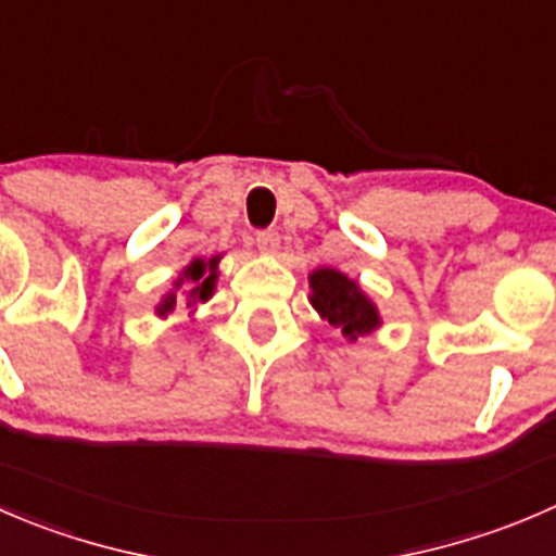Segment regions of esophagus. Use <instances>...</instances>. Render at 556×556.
<instances>
[{
  "mask_svg": "<svg viewBox=\"0 0 556 556\" xmlns=\"http://www.w3.org/2000/svg\"><path fill=\"white\" fill-rule=\"evenodd\" d=\"M255 241H257V250L266 252V255H274V252L279 250V233L274 228L257 230Z\"/></svg>",
  "mask_w": 556,
  "mask_h": 556,
  "instance_id": "1",
  "label": "esophagus"
}]
</instances>
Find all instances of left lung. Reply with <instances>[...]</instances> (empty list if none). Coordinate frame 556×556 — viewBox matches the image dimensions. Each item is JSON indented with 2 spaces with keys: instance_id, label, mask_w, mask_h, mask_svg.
Instances as JSON below:
<instances>
[{
  "instance_id": "obj_1",
  "label": "left lung",
  "mask_w": 556,
  "mask_h": 556,
  "mask_svg": "<svg viewBox=\"0 0 556 556\" xmlns=\"http://www.w3.org/2000/svg\"><path fill=\"white\" fill-rule=\"evenodd\" d=\"M312 306L331 323L333 328H342L344 337L355 339L358 333H369L377 328V309L366 295L361 293L358 285L350 282L344 274L333 268H320L309 277Z\"/></svg>"
}]
</instances>
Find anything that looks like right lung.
<instances>
[{
	"instance_id": "right-lung-1",
	"label": "right lung",
	"mask_w": 556,
	"mask_h": 556,
	"mask_svg": "<svg viewBox=\"0 0 556 556\" xmlns=\"http://www.w3.org/2000/svg\"><path fill=\"white\" fill-rule=\"evenodd\" d=\"M217 261L219 257H212V261H192L190 266L185 268V274H181L179 277V285L185 282L187 279V285H192V290H190V299L192 301H206L208 295L214 293V282H217ZM179 285H176V288H179ZM174 304H176V295L170 293L168 299L163 301V306H160V312H170L174 309Z\"/></svg>"
}]
</instances>
